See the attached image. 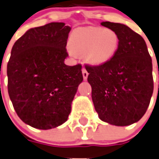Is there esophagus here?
Segmentation results:
<instances>
[{
  "label": "esophagus",
  "mask_w": 159,
  "mask_h": 159,
  "mask_svg": "<svg viewBox=\"0 0 159 159\" xmlns=\"http://www.w3.org/2000/svg\"><path fill=\"white\" fill-rule=\"evenodd\" d=\"M82 76H83L84 80L87 79V77H88V72L86 71V69L85 68H82Z\"/></svg>",
  "instance_id": "1"
}]
</instances>
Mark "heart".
<instances>
[{"label":"heart","instance_id":"b5f03b06","mask_svg":"<svg viewBox=\"0 0 159 159\" xmlns=\"http://www.w3.org/2000/svg\"><path fill=\"white\" fill-rule=\"evenodd\" d=\"M120 37L116 31L100 27L77 28L69 37L70 52L82 55L88 64L99 65L115 55L119 47Z\"/></svg>","mask_w":159,"mask_h":159}]
</instances>
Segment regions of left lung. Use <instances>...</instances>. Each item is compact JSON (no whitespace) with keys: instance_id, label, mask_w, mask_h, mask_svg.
<instances>
[{"instance_id":"left-lung-1","label":"left lung","mask_w":159,"mask_h":159,"mask_svg":"<svg viewBox=\"0 0 159 159\" xmlns=\"http://www.w3.org/2000/svg\"><path fill=\"white\" fill-rule=\"evenodd\" d=\"M120 37L117 53L99 65L85 64L95 111L102 121L115 126L138 122L146 112L153 91L152 59L140 34L127 26L103 22Z\"/></svg>"}]
</instances>
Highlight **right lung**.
<instances>
[{"instance_id": "add662e5", "label": "right lung", "mask_w": 159, "mask_h": 159, "mask_svg": "<svg viewBox=\"0 0 159 159\" xmlns=\"http://www.w3.org/2000/svg\"><path fill=\"white\" fill-rule=\"evenodd\" d=\"M70 30L64 23L31 28L11 50L9 95L17 115L34 128L47 130L66 122L83 80L82 64H64Z\"/></svg>"}]
</instances>
